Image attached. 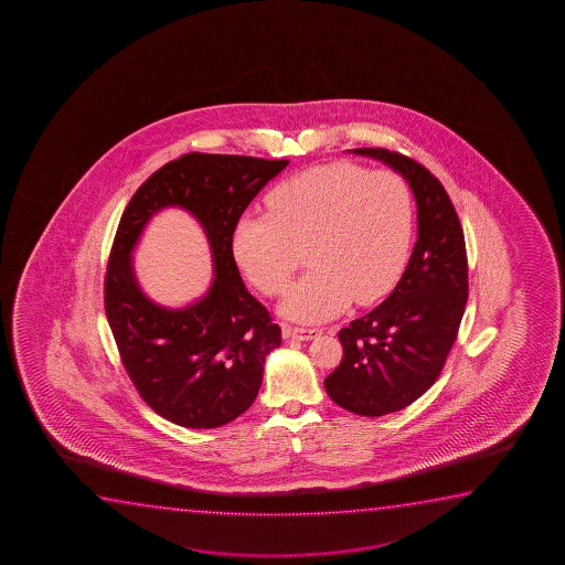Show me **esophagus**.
I'll list each match as a JSON object with an SVG mask.
<instances>
[{"mask_svg":"<svg viewBox=\"0 0 565 565\" xmlns=\"http://www.w3.org/2000/svg\"><path fill=\"white\" fill-rule=\"evenodd\" d=\"M324 332L322 328H302V326H295L289 330V335L294 338V340L309 341L315 340L317 335Z\"/></svg>","mask_w":565,"mask_h":565,"instance_id":"obj_1","label":"esophagus"}]
</instances>
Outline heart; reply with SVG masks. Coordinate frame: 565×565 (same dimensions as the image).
<instances>
[{"instance_id": "heart-1", "label": "heart", "mask_w": 565, "mask_h": 565, "mask_svg": "<svg viewBox=\"0 0 565 565\" xmlns=\"http://www.w3.org/2000/svg\"><path fill=\"white\" fill-rule=\"evenodd\" d=\"M268 214L241 217L233 255L263 294L281 295L307 247L312 270L284 302L287 317L315 322L349 302L386 297L409 255L413 204L395 171L326 163L281 181L266 196Z\"/></svg>"}]
</instances>
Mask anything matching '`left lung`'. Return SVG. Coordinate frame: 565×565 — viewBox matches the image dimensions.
Instances as JSON below:
<instances>
[{"label": "left lung", "instance_id": "obj_1", "mask_svg": "<svg viewBox=\"0 0 565 565\" xmlns=\"http://www.w3.org/2000/svg\"><path fill=\"white\" fill-rule=\"evenodd\" d=\"M402 173L417 202L418 237L386 301L338 333L340 366L324 380L343 409L382 417L403 409L440 376L463 318L469 281L456 209L425 166L386 148H353Z\"/></svg>", "mask_w": 565, "mask_h": 565}]
</instances>
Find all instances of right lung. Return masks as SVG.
I'll return each instance as SVG.
<instances>
[{"instance_id":"right-lung-1","label":"right lung","mask_w":565,"mask_h":565,"mask_svg":"<svg viewBox=\"0 0 565 565\" xmlns=\"http://www.w3.org/2000/svg\"><path fill=\"white\" fill-rule=\"evenodd\" d=\"M289 160L191 152L137 189L117 225L104 279V307L125 371L148 407L186 428H216L253 405L264 361L281 330L248 294L233 258V230L250 201ZM200 220L215 260L210 294L185 310L150 302L131 271L130 253L162 207Z\"/></svg>"}]
</instances>
